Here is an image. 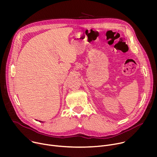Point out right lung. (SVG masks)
I'll return each instance as SVG.
<instances>
[{"label": "right lung", "instance_id": "right-lung-1", "mask_svg": "<svg viewBox=\"0 0 157 157\" xmlns=\"http://www.w3.org/2000/svg\"><path fill=\"white\" fill-rule=\"evenodd\" d=\"M40 122H42V121H40Z\"/></svg>", "mask_w": 157, "mask_h": 157}]
</instances>
